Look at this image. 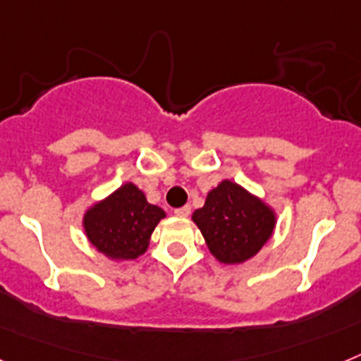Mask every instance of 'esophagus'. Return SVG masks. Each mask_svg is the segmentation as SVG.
Segmentation results:
<instances>
[{"label":"esophagus","mask_w":361,"mask_h":361,"mask_svg":"<svg viewBox=\"0 0 361 361\" xmlns=\"http://www.w3.org/2000/svg\"><path fill=\"white\" fill-rule=\"evenodd\" d=\"M174 214L176 216L187 218L190 214V205H183V207H180V209H174Z\"/></svg>","instance_id":"1"}]
</instances>
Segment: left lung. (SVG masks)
Instances as JSON below:
<instances>
[{
    "label": "left lung",
    "instance_id": "obj_1",
    "mask_svg": "<svg viewBox=\"0 0 361 361\" xmlns=\"http://www.w3.org/2000/svg\"><path fill=\"white\" fill-rule=\"evenodd\" d=\"M192 220L209 251L224 264H238L257 255L275 227L274 211L229 180L209 192Z\"/></svg>",
    "mask_w": 361,
    "mask_h": 361
}]
</instances>
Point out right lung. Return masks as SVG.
<instances>
[{"label":"right lung","mask_w":361,"mask_h":361,"mask_svg":"<svg viewBox=\"0 0 361 361\" xmlns=\"http://www.w3.org/2000/svg\"><path fill=\"white\" fill-rule=\"evenodd\" d=\"M165 211L148 204L134 183H126L93 205L84 216V229L93 246L110 259H137L150 242Z\"/></svg>","instance_id":"add662e5"}]
</instances>
